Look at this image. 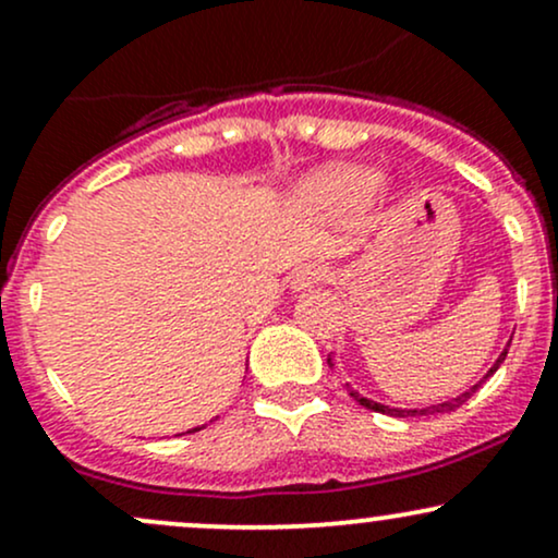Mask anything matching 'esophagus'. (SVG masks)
I'll return each instance as SVG.
<instances>
[{
  "instance_id": "esophagus-1",
  "label": "esophagus",
  "mask_w": 558,
  "mask_h": 558,
  "mask_svg": "<svg viewBox=\"0 0 558 558\" xmlns=\"http://www.w3.org/2000/svg\"><path fill=\"white\" fill-rule=\"evenodd\" d=\"M325 278H328V267L319 265V262H310V265H301L293 270L291 286L296 288V291H304V288H312Z\"/></svg>"
}]
</instances>
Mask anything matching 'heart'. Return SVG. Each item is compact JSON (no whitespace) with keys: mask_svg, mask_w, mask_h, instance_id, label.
<instances>
[{"mask_svg":"<svg viewBox=\"0 0 558 558\" xmlns=\"http://www.w3.org/2000/svg\"><path fill=\"white\" fill-rule=\"evenodd\" d=\"M377 183H380V178L369 170H328L306 185V196L315 204H325V207H343V204H356L373 196Z\"/></svg>","mask_w":558,"mask_h":558,"instance_id":"1","label":"heart"}]
</instances>
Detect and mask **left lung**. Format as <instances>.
Wrapping results in <instances>:
<instances>
[{"mask_svg": "<svg viewBox=\"0 0 558 558\" xmlns=\"http://www.w3.org/2000/svg\"><path fill=\"white\" fill-rule=\"evenodd\" d=\"M506 354H509V345H506V349L501 351V356H498L496 364H493V367L488 369V375H485L483 380L477 383V386H472L470 390H464V393H462V396H457V399H451V401H446V403H438V407H427V409H388V407H383V403H375V401L364 399V396H362V393H356L354 388L345 386V390H349V396H351V399H354L356 403H362V407L373 409V412L390 414V417H417V414H440V412H453V409L462 407V403H464L466 399H472V393H475V390H477L480 386H483V383L488 380V377H490L493 373H496L498 367H501V362L506 360ZM328 364H330V360H328Z\"/></svg>", "mask_w": 558, "mask_h": 558, "instance_id": "8db88e82", "label": "left lung"}]
</instances>
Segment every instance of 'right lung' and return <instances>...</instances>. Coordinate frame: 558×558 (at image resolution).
Here are the masks:
<instances>
[{"instance_id": "right-lung-1", "label": "right lung", "mask_w": 558, "mask_h": 558, "mask_svg": "<svg viewBox=\"0 0 558 558\" xmlns=\"http://www.w3.org/2000/svg\"><path fill=\"white\" fill-rule=\"evenodd\" d=\"M196 430H202V427H194V430H191V433H196Z\"/></svg>"}]
</instances>
